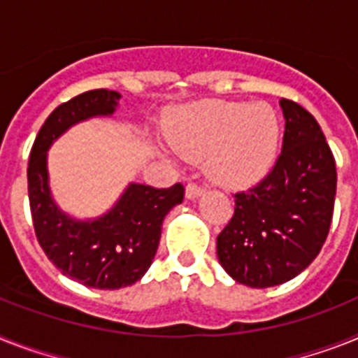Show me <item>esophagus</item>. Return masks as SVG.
I'll use <instances>...</instances> for the list:
<instances>
[{"label":"esophagus","instance_id":"34e87169","mask_svg":"<svg viewBox=\"0 0 358 358\" xmlns=\"http://www.w3.org/2000/svg\"><path fill=\"white\" fill-rule=\"evenodd\" d=\"M203 192H205V186L203 185H197V182H188V185H186V197H188V199H196V197H199Z\"/></svg>","mask_w":358,"mask_h":358}]
</instances>
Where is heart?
Masks as SVG:
<instances>
[{
	"label": "heart",
	"instance_id": "b5f03b06",
	"mask_svg": "<svg viewBox=\"0 0 358 358\" xmlns=\"http://www.w3.org/2000/svg\"><path fill=\"white\" fill-rule=\"evenodd\" d=\"M166 137L181 157L199 161L210 155L208 170L215 181L249 185L276 157L280 120L267 104L210 100L179 111Z\"/></svg>",
	"mask_w": 358,
	"mask_h": 358
}]
</instances>
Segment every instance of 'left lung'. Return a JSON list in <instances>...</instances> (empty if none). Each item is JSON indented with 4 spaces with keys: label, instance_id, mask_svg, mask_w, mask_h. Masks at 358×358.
<instances>
[{
    "label": "left lung",
    "instance_id": "1",
    "mask_svg": "<svg viewBox=\"0 0 358 358\" xmlns=\"http://www.w3.org/2000/svg\"><path fill=\"white\" fill-rule=\"evenodd\" d=\"M282 152L264 179L232 194L234 215L217 236V258L236 282L273 287L302 273L320 252L333 220L336 166L307 109L282 100Z\"/></svg>",
    "mask_w": 358,
    "mask_h": 358
}]
</instances>
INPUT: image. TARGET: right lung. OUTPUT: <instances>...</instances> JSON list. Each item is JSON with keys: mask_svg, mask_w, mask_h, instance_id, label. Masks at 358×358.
I'll return each mask as SVG.
<instances>
[{"mask_svg": "<svg viewBox=\"0 0 358 358\" xmlns=\"http://www.w3.org/2000/svg\"><path fill=\"white\" fill-rule=\"evenodd\" d=\"M120 94L93 90L76 94L52 111L38 131L27 166L29 205L38 243L62 273L94 289L128 287L152 265L162 220L182 203L185 186L129 185L113 210L93 223L62 214L47 185V148L69 126L94 115H111Z\"/></svg>", "mask_w": 358, "mask_h": 358, "instance_id": "add662e5", "label": "right lung"}]
</instances>
